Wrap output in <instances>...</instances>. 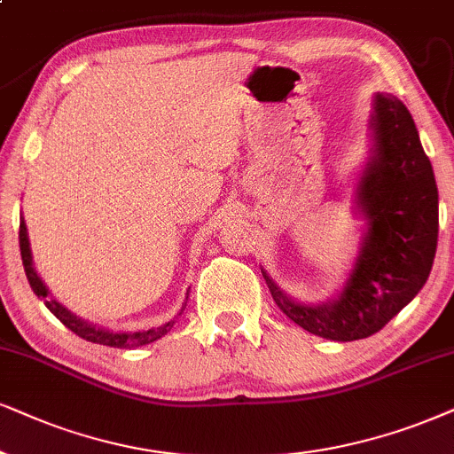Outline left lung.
I'll return each instance as SVG.
<instances>
[{
	"label": "left lung",
	"instance_id": "8db88e82",
	"mask_svg": "<svg viewBox=\"0 0 454 454\" xmlns=\"http://www.w3.org/2000/svg\"><path fill=\"white\" fill-rule=\"evenodd\" d=\"M369 129L371 154L354 186V211L364 231L340 294L320 303L297 301L262 268L286 317L331 341L381 331L423 289L438 245V186L409 108L377 91Z\"/></svg>",
	"mask_w": 454,
	"mask_h": 454
}]
</instances>
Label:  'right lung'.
Here are the masks:
<instances>
[{
  "instance_id": "obj_1",
  "label": "right lung",
  "mask_w": 454,
  "mask_h": 454,
  "mask_svg": "<svg viewBox=\"0 0 454 454\" xmlns=\"http://www.w3.org/2000/svg\"><path fill=\"white\" fill-rule=\"evenodd\" d=\"M19 243H20L22 266H25V274H27V278H28V285H31L33 294H35L39 300L45 301V308H48L50 312L54 314V317L59 318L62 325L67 326V329H71L74 335H79L85 341L100 343V346H111V348H125V349L146 346V343H153V341L160 340V337H163V335H168V333L171 331V326L176 325L177 317H180V314L184 312L186 301H188V291H186V301H184V306H182L180 314H177L176 318H171L169 323H165V325H160V326H154V329L111 331V329H106V326L90 323V320H83L82 317H77V314H73L71 309L62 306V303L56 300V297H51L50 289H48V286H45L43 280L39 278V274L35 272V266H33V254H31V245H28V234H27L25 217H20Z\"/></svg>"
}]
</instances>
